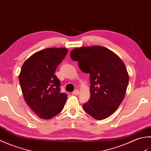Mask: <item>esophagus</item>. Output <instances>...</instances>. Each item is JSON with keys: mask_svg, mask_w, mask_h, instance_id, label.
<instances>
[{"mask_svg": "<svg viewBox=\"0 0 151 151\" xmlns=\"http://www.w3.org/2000/svg\"><path fill=\"white\" fill-rule=\"evenodd\" d=\"M79 93H80V91L78 89H75V90L73 92V94L75 95H78L79 94Z\"/></svg>", "mask_w": 151, "mask_h": 151, "instance_id": "34e87169", "label": "esophagus"}]
</instances>
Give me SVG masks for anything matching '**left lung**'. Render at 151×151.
Returning a JSON list of instances; mask_svg holds the SVG:
<instances>
[{"mask_svg":"<svg viewBox=\"0 0 151 151\" xmlns=\"http://www.w3.org/2000/svg\"><path fill=\"white\" fill-rule=\"evenodd\" d=\"M70 58L78 62L82 72L89 73L91 97L84 110L97 120L110 116L123 101L129 76L123 61L102 46L75 48Z\"/></svg>","mask_w":151,"mask_h":151,"instance_id":"left-lung-1","label":"left lung"}]
</instances>
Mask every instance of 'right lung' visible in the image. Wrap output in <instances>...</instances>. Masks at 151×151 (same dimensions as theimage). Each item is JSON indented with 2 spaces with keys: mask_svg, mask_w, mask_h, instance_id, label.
I'll list each match as a JSON object with an SVG mask.
<instances>
[{
  "mask_svg": "<svg viewBox=\"0 0 151 151\" xmlns=\"http://www.w3.org/2000/svg\"><path fill=\"white\" fill-rule=\"evenodd\" d=\"M67 53L65 48H47L25 61L19 76L24 101L39 117L49 119L63 110L67 95L60 93L54 75Z\"/></svg>",
  "mask_w": 151,
  "mask_h": 151,
  "instance_id": "obj_1",
  "label": "right lung"
}]
</instances>
